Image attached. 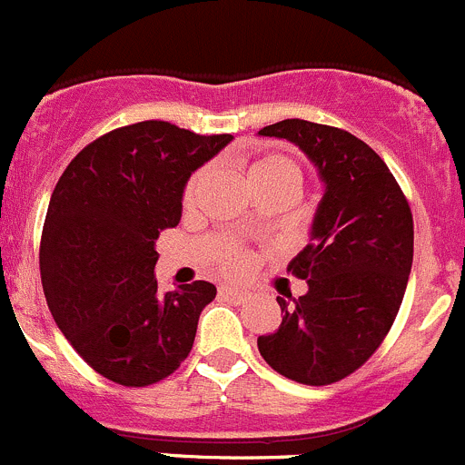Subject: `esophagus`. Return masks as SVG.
I'll use <instances>...</instances> for the list:
<instances>
[{
	"label": "esophagus",
	"instance_id": "1",
	"mask_svg": "<svg viewBox=\"0 0 465 465\" xmlns=\"http://www.w3.org/2000/svg\"><path fill=\"white\" fill-rule=\"evenodd\" d=\"M219 293H222V298H226V301H232V302H243L248 298V292L242 287H222L219 289Z\"/></svg>",
	"mask_w": 465,
	"mask_h": 465
}]
</instances>
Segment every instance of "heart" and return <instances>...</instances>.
I'll return each mask as SVG.
<instances>
[{
    "label": "heart",
    "instance_id": "heart-1",
    "mask_svg": "<svg viewBox=\"0 0 465 465\" xmlns=\"http://www.w3.org/2000/svg\"><path fill=\"white\" fill-rule=\"evenodd\" d=\"M248 185L260 187V185H273V183H287L293 190L298 192V185H301V169H298L296 163H292L289 158H282V155H262L255 163H251L248 167ZM205 181V172L194 173L190 178L185 187V194H183V203L190 208L196 201V194H199L201 185ZM251 264V257H248L246 251H242L239 246H228L226 251L219 252V266L223 271H231V273H239V271L248 269Z\"/></svg>",
    "mask_w": 465,
    "mask_h": 465
}]
</instances>
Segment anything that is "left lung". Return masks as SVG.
<instances>
[{
    "label": "left lung",
    "mask_w": 465,
    "mask_h": 465,
    "mask_svg": "<svg viewBox=\"0 0 465 465\" xmlns=\"http://www.w3.org/2000/svg\"><path fill=\"white\" fill-rule=\"evenodd\" d=\"M257 135L296 144L316 167L323 196L310 243L287 271L307 282L282 323L257 337L266 364L293 382L323 387L360 369L402 305L413 260V219L384 160L348 131L282 119Z\"/></svg>",
    "instance_id": "1"
}]
</instances>
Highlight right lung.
<instances>
[{
  "instance_id": "add662e5",
  "label": "right lung",
  "mask_w": 465,
  "mask_h": 465,
  "mask_svg": "<svg viewBox=\"0 0 465 465\" xmlns=\"http://www.w3.org/2000/svg\"><path fill=\"white\" fill-rule=\"evenodd\" d=\"M231 142L149 119L105 133L63 172L45 219L40 278L61 332L104 378L149 387L190 355L217 287L196 280L160 293L155 239L181 222L192 173Z\"/></svg>"
}]
</instances>
